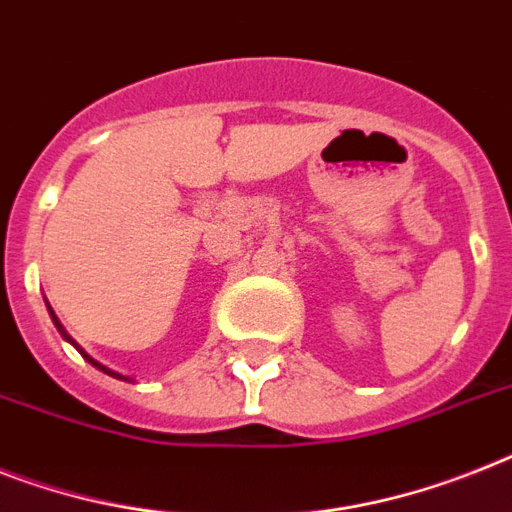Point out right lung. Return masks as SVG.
I'll use <instances>...</instances> for the list:
<instances>
[{
  "instance_id": "1",
  "label": "right lung",
  "mask_w": 512,
  "mask_h": 512,
  "mask_svg": "<svg viewBox=\"0 0 512 512\" xmlns=\"http://www.w3.org/2000/svg\"><path fill=\"white\" fill-rule=\"evenodd\" d=\"M52 321H54V326L60 328V334H62V336H65V339H68V342H70V344H76V342H73V339H70V336H68V334H65V328H62V323H60V321H57V315H54V313H52ZM76 350H78V352H81V355H83V357H86V360H89V363H91V365H94V368H99V371H105V373H107V376H112V378H126V376H120V373L110 371V368H105V365H102V363H97V360H94V357H89V355H86V352H83V350H81V347H78V344H76Z\"/></svg>"
}]
</instances>
